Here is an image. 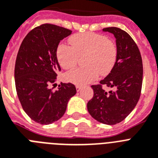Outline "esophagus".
Segmentation results:
<instances>
[{"label":"esophagus","mask_w":158,"mask_h":158,"mask_svg":"<svg viewBox=\"0 0 158 158\" xmlns=\"http://www.w3.org/2000/svg\"><path fill=\"white\" fill-rule=\"evenodd\" d=\"M76 89H77V92H79V91L81 89V86H80V85H77Z\"/></svg>","instance_id":"34e87169"}]
</instances>
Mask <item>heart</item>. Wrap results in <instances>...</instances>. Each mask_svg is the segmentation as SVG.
Wrapping results in <instances>:
<instances>
[{
	"mask_svg": "<svg viewBox=\"0 0 158 158\" xmlns=\"http://www.w3.org/2000/svg\"><path fill=\"white\" fill-rule=\"evenodd\" d=\"M70 46L59 44L56 48L58 63L64 69L73 68L79 58L83 57L85 67L77 68L65 74V80L73 84L84 85L106 76L114 69L118 58V48L113 40L94 32L73 35L69 40Z\"/></svg>",
	"mask_w": 158,
	"mask_h": 158,
	"instance_id": "1",
	"label": "heart"
}]
</instances>
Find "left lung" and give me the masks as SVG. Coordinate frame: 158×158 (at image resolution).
Returning <instances> with one entry per match:
<instances>
[{"label": "left lung", "mask_w": 158, "mask_h": 158, "mask_svg": "<svg viewBox=\"0 0 158 158\" xmlns=\"http://www.w3.org/2000/svg\"><path fill=\"white\" fill-rule=\"evenodd\" d=\"M114 35L118 48V58L114 69L100 81L91 85L94 97L87 103L89 113L94 119L104 124L120 123L128 115L140 99L143 81L141 55L132 38L118 27L102 30ZM104 84L114 88L109 93L102 89Z\"/></svg>", "instance_id": "1"}]
</instances>
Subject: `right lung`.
Instances as JSON below:
<instances>
[{
    "instance_id": "right-lung-1",
    "label": "right lung",
    "mask_w": 158,
    "mask_h": 158,
    "mask_svg": "<svg viewBox=\"0 0 158 158\" xmlns=\"http://www.w3.org/2000/svg\"><path fill=\"white\" fill-rule=\"evenodd\" d=\"M72 31L45 23L31 30L17 55L14 78L17 94L27 115L36 123L50 124L63 116L69 100L76 94L72 83H61L58 90L49 89L60 66L56 48Z\"/></svg>"
}]
</instances>
